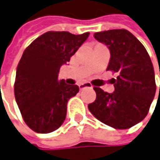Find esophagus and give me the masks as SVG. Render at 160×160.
Wrapping results in <instances>:
<instances>
[{
  "instance_id": "esophagus-1",
  "label": "esophagus",
  "mask_w": 160,
  "mask_h": 160,
  "mask_svg": "<svg viewBox=\"0 0 160 160\" xmlns=\"http://www.w3.org/2000/svg\"><path fill=\"white\" fill-rule=\"evenodd\" d=\"M78 87H79V89H83V88H85V87H87V88H92V85L90 84V83H88V82H85V83H81V84H78Z\"/></svg>"
}]
</instances>
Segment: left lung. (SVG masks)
<instances>
[{
	"label": "left lung",
	"instance_id": "obj_1",
	"mask_svg": "<svg viewBox=\"0 0 160 160\" xmlns=\"http://www.w3.org/2000/svg\"><path fill=\"white\" fill-rule=\"evenodd\" d=\"M94 37L109 49L107 70L117 73L118 77L113 82L115 90L112 93L94 87L97 97L88 104V109L109 127L118 130L132 128L146 117L155 98L157 86L150 56L127 29L104 30L96 32Z\"/></svg>",
	"mask_w": 160,
	"mask_h": 160
}]
</instances>
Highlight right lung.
I'll return each mask as SVG.
<instances>
[{
  "mask_svg": "<svg viewBox=\"0 0 160 160\" xmlns=\"http://www.w3.org/2000/svg\"><path fill=\"white\" fill-rule=\"evenodd\" d=\"M88 36L89 32H48L24 51L16 70L14 94L24 121L35 132L49 133L63 124L67 102L79 88L59 81V70Z\"/></svg>",
  "mask_w": 160,
  "mask_h": 160,
  "instance_id": "obj_1",
  "label": "right lung"
}]
</instances>
